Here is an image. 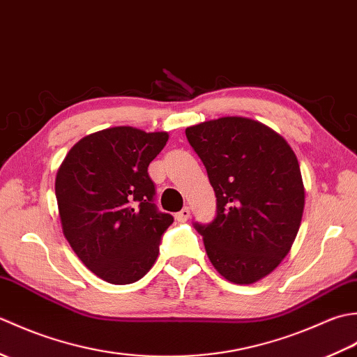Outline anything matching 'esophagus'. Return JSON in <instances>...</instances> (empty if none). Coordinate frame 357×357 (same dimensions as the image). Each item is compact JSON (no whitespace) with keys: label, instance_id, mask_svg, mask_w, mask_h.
<instances>
[{"label":"esophagus","instance_id":"obj_1","mask_svg":"<svg viewBox=\"0 0 357 357\" xmlns=\"http://www.w3.org/2000/svg\"><path fill=\"white\" fill-rule=\"evenodd\" d=\"M188 218H190V208H188V207H184L183 210L178 211V213H176V219L179 222H185Z\"/></svg>","mask_w":357,"mask_h":357}]
</instances>
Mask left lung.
<instances>
[{
    "label": "left lung",
    "instance_id": "1",
    "mask_svg": "<svg viewBox=\"0 0 357 357\" xmlns=\"http://www.w3.org/2000/svg\"><path fill=\"white\" fill-rule=\"evenodd\" d=\"M185 135L216 195L215 219L195 229L219 275L253 284L278 267L299 231L305 192L298 158L282 136L248 118L206 121Z\"/></svg>",
    "mask_w": 357,
    "mask_h": 357
}]
</instances>
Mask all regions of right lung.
I'll return each instance as SVG.
<instances>
[{
    "instance_id": "obj_1",
    "label": "right lung",
    "mask_w": 357,
    "mask_h": 357,
    "mask_svg": "<svg viewBox=\"0 0 357 357\" xmlns=\"http://www.w3.org/2000/svg\"><path fill=\"white\" fill-rule=\"evenodd\" d=\"M167 139L165 132L105 128L75 144L56 173L64 236L82 264L110 284L146 275L173 224L156 207L147 172Z\"/></svg>"
}]
</instances>
